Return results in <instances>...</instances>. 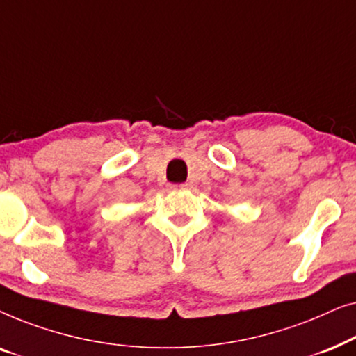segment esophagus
Listing matches in <instances>:
<instances>
[{
    "instance_id": "34e87169",
    "label": "esophagus",
    "mask_w": 356,
    "mask_h": 356,
    "mask_svg": "<svg viewBox=\"0 0 356 356\" xmlns=\"http://www.w3.org/2000/svg\"><path fill=\"white\" fill-rule=\"evenodd\" d=\"M188 188H191V184H189V183H183V184H172V186H170V189H188Z\"/></svg>"
}]
</instances>
